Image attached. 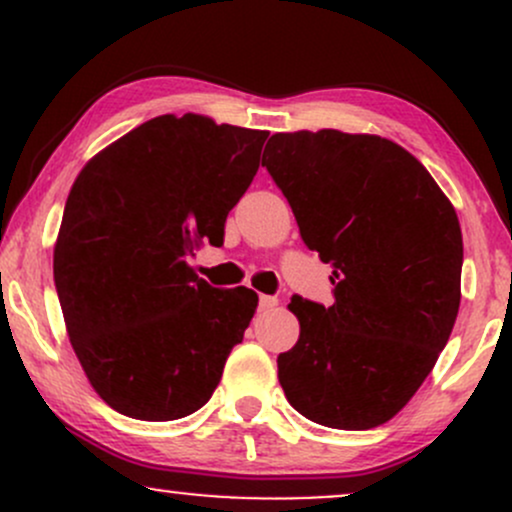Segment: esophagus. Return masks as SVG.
<instances>
[{"label":"esophagus","instance_id":"esophagus-1","mask_svg":"<svg viewBox=\"0 0 512 512\" xmlns=\"http://www.w3.org/2000/svg\"><path fill=\"white\" fill-rule=\"evenodd\" d=\"M279 305V298L276 296H260V310L262 313H267V310H272Z\"/></svg>","mask_w":512,"mask_h":512}]
</instances>
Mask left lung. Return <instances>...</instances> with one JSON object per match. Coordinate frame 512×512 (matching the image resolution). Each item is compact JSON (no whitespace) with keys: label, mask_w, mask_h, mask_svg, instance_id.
Returning a JSON list of instances; mask_svg holds the SVG:
<instances>
[{"label":"left lung","mask_w":512,"mask_h":512,"mask_svg":"<svg viewBox=\"0 0 512 512\" xmlns=\"http://www.w3.org/2000/svg\"><path fill=\"white\" fill-rule=\"evenodd\" d=\"M264 154L334 284L330 308L291 298L301 337L276 358L284 395L315 424H385L436 366L460 310L455 207L407 149L378 134H274Z\"/></svg>","instance_id":"obj_1"}]
</instances>
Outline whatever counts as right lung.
<instances>
[{
	"instance_id": "add662e5",
	"label": "right lung",
	"mask_w": 512,
	"mask_h": 512,
	"mask_svg": "<svg viewBox=\"0 0 512 512\" xmlns=\"http://www.w3.org/2000/svg\"><path fill=\"white\" fill-rule=\"evenodd\" d=\"M267 134L158 115L76 175L52 255L57 296L88 383L129 419L204 407L243 342L257 293L214 289L190 257L223 243Z\"/></svg>"
}]
</instances>
